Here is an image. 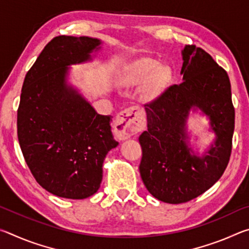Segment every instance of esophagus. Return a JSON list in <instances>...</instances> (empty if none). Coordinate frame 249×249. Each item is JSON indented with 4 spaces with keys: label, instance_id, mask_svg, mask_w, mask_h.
Instances as JSON below:
<instances>
[{
    "label": "esophagus",
    "instance_id": "obj_1",
    "mask_svg": "<svg viewBox=\"0 0 249 249\" xmlns=\"http://www.w3.org/2000/svg\"><path fill=\"white\" fill-rule=\"evenodd\" d=\"M145 127V119L138 107H128L119 113L114 121V133L120 140H127L142 132Z\"/></svg>",
    "mask_w": 249,
    "mask_h": 249
}]
</instances>
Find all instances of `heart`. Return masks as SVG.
<instances>
[{"mask_svg":"<svg viewBox=\"0 0 249 249\" xmlns=\"http://www.w3.org/2000/svg\"><path fill=\"white\" fill-rule=\"evenodd\" d=\"M171 78L170 68L166 65L157 64L151 58H142L130 67L121 79L124 87H135L144 82L142 95L149 100L158 94Z\"/></svg>","mask_w":249,"mask_h":249,"instance_id":"obj_1","label":"heart"}]
</instances>
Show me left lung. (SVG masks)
Returning <instances> with one entry per match:
<instances>
[{"instance_id":"obj_1","label":"left lung","mask_w":249,"mask_h":249,"mask_svg":"<svg viewBox=\"0 0 249 249\" xmlns=\"http://www.w3.org/2000/svg\"><path fill=\"white\" fill-rule=\"evenodd\" d=\"M183 81L145 104L147 127L140 136V172L147 190L166 203H184L210 189L229 165L235 126L231 82L226 71L202 48L182 50ZM210 119L216 142L203 158L186 144L190 109Z\"/></svg>"}]
</instances>
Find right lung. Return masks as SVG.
I'll return each instance as SVG.
<instances>
[{
	"mask_svg": "<svg viewBox=\"0 0 249 249\" xmlns=\"http://www.w3.org/2000/svg\"><path fill=\"white\" fill-rule=\"evenodd\" d=\"M101 41L57 36L25 77L18 109V136L34 178L53 195L89 197L99 190L107 154L119 145L111 115H100L66 82L70 65L91 59Z\"/></svg>",
	"mask_w": 249,
	"mask_h": 249,
	"instance_id": "obj_1",
	"label": "right lung"
}]
</instances>
